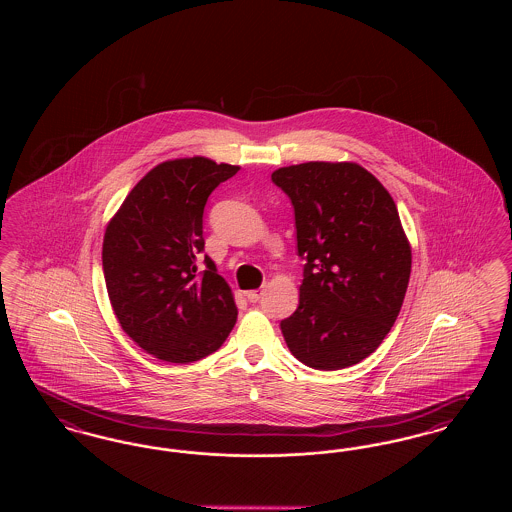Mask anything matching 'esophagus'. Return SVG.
Listing matches in <instances>:
<instances>
[{
	"label": "esophagus",
	"instance_id": "esophagus-1",
	"mask_svg": "<svg viewBox=\"0 0 512 512\" xmlns=\"http://www.w3.org/2000/svg\"><path fill=\"white\" fill-rule=\"evenodd\" d=\"M261 297H263V290H251V292H247V301H249V303H257Z\"/></svg>",
	"mask_w": 512,
	"mask_h": 512
}]
</instances>
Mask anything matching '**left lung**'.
<instances>
[{"instance_id": "obj_1", "label": "left lung", "mask_w": 512, "mask_h": 512, "mask_svg": "<svg viewBox=\"0 0 512 512\" xmlns=\"http://www.w3.org/2000/svg\"><path fill=\"white\" fill-rule=\"evenodd\" d=\"M290 197L299 305L280 322L293 357L317 370L357 365L388 336L411 276V245L388 190L355 163L272 172Z\"/></svg>"}]
</instances>
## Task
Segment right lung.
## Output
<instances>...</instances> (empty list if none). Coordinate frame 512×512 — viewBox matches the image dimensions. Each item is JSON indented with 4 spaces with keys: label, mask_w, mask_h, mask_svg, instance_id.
I'll return each instance as SVG.
<instances>
[{
    "label": "right lung",
    "mask_w": 512,
    "mask_h": 512,
    "mask_svg": "<svg viewBox=\"0 0 512 512\" xmlns=\"http://www.w3.org/2000/svg\"><path fill=\"white\" fill-rule=\"evenodd\" d=\"M240 167L205 157L157 165L134 186L103 238V276L122 330L167 363L215 353L238 307L205 255L203 211Z\"/></svg>",
    "instance_id": "right-lung-1"
}]
</instances>
